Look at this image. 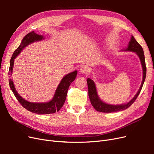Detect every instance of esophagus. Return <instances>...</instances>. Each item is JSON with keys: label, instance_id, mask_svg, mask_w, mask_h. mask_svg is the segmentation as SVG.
Here are the masks:
<instances>
[{"label": "esophagus", "instance_id": "esophagus-1", "mask_svg": "<svg viewBox=\"0 0 154 154\" xmlns=\"http://www.w3.org/2000/svg\"><path fill=\"white\" fill-rule=\"evenodd\" d=\"M88 71H89V69L86 66H83L80 68V72L82 74H86L88 72Z\"/></svg>", "mask_w": 154, "mask_h": 154}]
</instances>
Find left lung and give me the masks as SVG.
Here are the masks:
<instances>
[{"instance_id":"obj_1","label":"left lung","mask_w":154,"mask_h":154,"mask_svg":"<svg viewBox=\"0 0 154 154\" xmlns=\"http://www.w3.org/2000/svg\"><path fill=\"white\" fill-rule=\"evenodd\" d=\"M122 51H132L137 54L139 57V59L142 65L143 68V80L141 82V85L139 88V91H137V94H136L133 98L130 100L127 103L122 104V105H109L104 103L103 101H101L100 97L97 95L96 85L92 80L91 78H87V82L88 85V97L91 101V103L93 107L98 112H106V113H110V112H118L123 110L128 109V107L131 105L135 100H136L137 96H139V93H140L141 88L143 87V83L145 80L146 78V63H145V59H144V51L141 46L136 40L134 38V37L132 36L131 39L129 42V44L128 45V48H126Z\"/></svg>"}]
</instances>
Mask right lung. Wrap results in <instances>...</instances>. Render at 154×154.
Listing matches in <instances>:
<instances>
[{
	"instance_id": "1",
	"label": "right lung",
	"mask_w": 154,
	"mask_h": 154,
	"mask_svg": "<svg viewBox=\"0 0 154 154\" xmlns=\"http://www.w3.org/2000/svg\"><path fill=\"white\" fill-rule=\"evenodd\" d=\"M43 39V36L35 33V31H31L23 38L20 45L14 51L10 60V66L8 73L9 75H12L14 60L20 54L22 49L32 42L41 41ZM76 75L77 71H74L65 76L59 83L53 99L49 102H46V103H32V102L25 100L19 95V94H18L11 78L9 79V83H10V88L14 95H15L18 102L24 108L32 113L38 114H49L55 113L56 112H58L62 108L66 99L68 88L71 83L75 80Z\"/></svg>"
}]
</instances>
